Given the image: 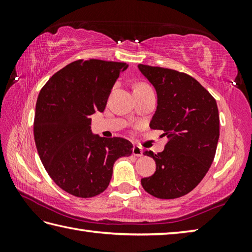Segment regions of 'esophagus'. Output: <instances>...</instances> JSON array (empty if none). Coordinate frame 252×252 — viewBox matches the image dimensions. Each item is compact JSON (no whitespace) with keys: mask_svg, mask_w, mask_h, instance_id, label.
Listing matches in <instances>:
<instances>
[{"mask_svg":"<svg viewBox=\"0 0 252 252\" xmlns=\"http://www.w3.org/2000/svg\"><path fill=\"white\" fill-rule=\"evenodd\" d=\"M132 154L136 157H142L143 156V149L140 146H134L132 148Z\"/></svg>","mask_w":252,"mask_h":252,"instance_id":"obj_1","label":"esophagus"}]
</instances>
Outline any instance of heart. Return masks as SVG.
Masks as SVG:
<instances>
[{"mask_svg": "<svg viewBox=\"0 0 252 252\" xmlns=\"http://www.w3.org/2000/svg\"><path fill=\"white\" fill-rule=\"evenodd\" d=\"M143 85H144V84H142V85H138V87H143Z\"/></svg>", "mask_w": 252, "mask_h": 252, "instance_id": "1", "label": "heart"}]
</instances>
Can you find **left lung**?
I'll use <instances>...</instances> for the list:
<instances>
[{"instance_id": "8db88e82", "label": "left lung", "mask_w": 252, "mask_h": 252, "mask_svg": "<svg viewBox=\"0 0 252 252\" xmlns=\"http://www.w3.org/2000/svg\"><path fill=\"white\" fill-rule=\"evenodd\" d=\"M137 68L157 93L149 126L169 138L163 152H144L156 162V172L141 183L148 194L174 199L194 189L212 164L220 136L218 105L189 74L141 63Z\"/></svg>"}]
</instances>
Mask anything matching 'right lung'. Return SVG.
I'll return each mask as SVG.
<instances>
[{"label": "right lung", "mask_w": 252, "mask_h": 252, "mask_svg": "<svg viewBox=\"0 0 252 252\" xmlns=\"http://www.w3.org/2000/svg\"><path fill=\"white\" fill-rule=\"evenodd\" d=\"M126 63L76 61L57 71L40 91L34 114V141L52 180L73 196L90 198L109 185L117 159L129 157L132 143L101 137L91 118L103 112Z\"/></svg>", "instance_id": "obj_1"}]
</instances>
